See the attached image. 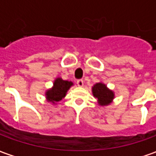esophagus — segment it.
Listing matches in <instances>:
<instances>
[{"mask_svg":"<svg viewBox=\"0 0 156 156\" xmlns=\"http://www.w3.org/2000/svg\"><path fill=\"white\" fill-rule=\"evenodd\" d=\"M83 83H84V82H83V79H78V81H77V84H78V86H79V87H83Z\"/></svg>","mask_w":156,"mask_h":156,"instance_id":"obj_1","label":"esophagus"}]
</instances>
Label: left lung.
I'll return each instance as SVG.
<instances>
[{"label": "left lung", "mask_w": 156, "mask_h": 156, "mask_svg": "<svg viewBox=\"0 0 156 156\" xmlns=\"http://www.w3.org/2000/svg\"><path fill=\"white\" fill-rule=\"evenodd\" d=\"M94 97L98 99V105L101 106H106L111 104L115 98L114 92L108 89L107 86L103 83H97L92 88Z\"/></svg>", "instance_id": "obj_1"}]
</instances>
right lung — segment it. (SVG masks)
<instances>
[{
	"label": "right lung",
	"mask_w": 156,
	"mask_h": 156,
	"mask_svg": "<svg viewBox=\"0 0 156 156\" xmlns=\"http://www.w3.org/2000/svg\"><path fill=\"white\" fill-rule=\"evenodd\" d=\"M73 85V83L71 81L62 80L61 78L55 79L53 83V87L48 89L46 92V98L48 102H51L52 104H56L57 102L62 100L66 96V94L71 86Z\"/></svg>",
	"instance_id": "right-lung-1"
}]
</instances>
